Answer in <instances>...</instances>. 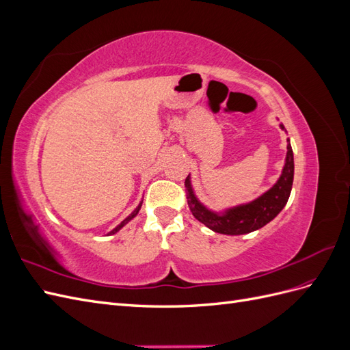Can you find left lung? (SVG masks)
<instances>
[{
    "label": "left lung",
    "mask_w": 350,
    "mask_h": 350,
    "mask_svg": "<svg viewBox=\"0 0 350 350\" xmlns=\"http://www.w3.org/2000/svg\"><path fill=\"white\" fill-rule=\"evenodd\" d=\"M280 129L284 126L280 124ZM293 152L288 139V153H286V162L283 166V172L278 183L274 184L267 193H264L257 200L251 201L248 204H242L226 210L224 215H217L210 211L200 203L194 196L189 175L185 179L187 198L189 210L201 224H204L208 229L225 235H243L250 234L267 225L270 220L276 217L282 208L286 206L291 196V189L293 184Z\"/></svg>",
    "instance_id": "8db88e82"
}]
</instances>
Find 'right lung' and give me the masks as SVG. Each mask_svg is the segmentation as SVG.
Listing matches in <instances>:
<instances>
[{
	"mask_svg": "<svg viewBox=\"0 0 350 350\" xmlns=\"http://www.w3.org/2000/svg\"><path fill=\"white\" fill-rule=\"evenodd\" d=\"M140 207H142V203L139 204V207H137V208H135V210L133 211V213H131V215H130L129 217H126V219H124V220L121 221V224H120L118 226H116V228H115L113 230H111V232H109V235H113V234H116V232H118V230H120V229H121V228H122L124 225H126V224H129V221H130V220H131L133 217H135V216H137V213H139V210H140Z\"/></svg>",
	"mask_w": 350,
	"mask_h": 350,
	"instance_id": "1",
	"label": "right lung"
}]
</instances>
